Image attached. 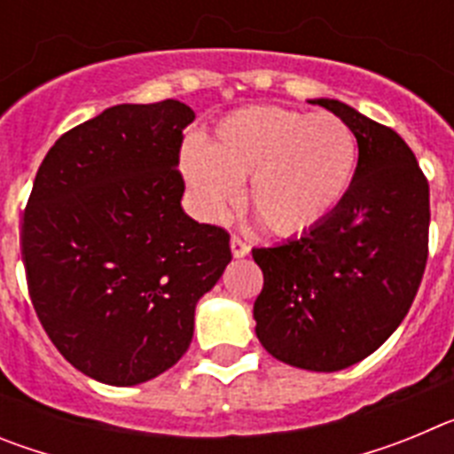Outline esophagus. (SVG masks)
Returning <instances> with one entry per match:
<instances>
[{"label": "esophagus", "mask_w": 454, "mask_h": 454, "mask_svg": "<svg viewBox=\"0 0 454 454\" xmlns=\"http://www.w3.org/2000/svg\"><path fill=\"white\" fill-rule=\"evenodd\" d=\"M231 254L236 256V259H243V256L250 254V246H247L246 240L239 239V236H231Z\"/></svg>", "instance_id": "34e87169"}]
</instances>
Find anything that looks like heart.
Returning a JSON list of instances; mask_svg holds the SVG:
<instances>
[{
  "label": "heart",
  "mask_w": 454,
  "mask_h": 454,
  "mask_svg": "<svg viewBox=\"0 0 454 454\" xmlns=\"http://www.w3.org/2000/svg\"><path fill=\"white\" fill-rule=\"evenodd\" d=\"M359 145L336 115L282 106L240 108L215 124L207 145L191 140L182 172L195 207L223 220L250 182L252 214L277 236H300L334 214L355 182Z\"/></svg>",
  "instance_id": "1"
}]
</instances>
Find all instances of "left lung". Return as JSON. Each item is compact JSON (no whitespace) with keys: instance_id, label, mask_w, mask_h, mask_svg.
Here are the masks:
<instances>
[{"instance_id":"left-lung-1","label":"left lung","mask_w":454,"mask_h":454,"mask_svg":"<svg viewBox=\"0 0 454 454\" xmlns=\"http://www.w3.org/2000/svg\"><path fill=\"white\" fill-rule=\"evenodd\" d=\"M355 131V182L334 214L254 247L263 288L256 336L275 359L316 372L362 362L398 330L427 263L430 186L398 134L339 99H311Z\"/></svg>"}]
</instances>
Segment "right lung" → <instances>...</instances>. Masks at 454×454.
Listing matches in <instances>:
<instances>
[{
  "label": "right lung",
  "instance_id": "obj_1",
  "mask_svg": "<svg viewBox=\"0 0 454 454\" xmlns=\"http://www.w3.org/2000/svg\"><path fill=\"white\" fill-rule=\"evenodd\" d=\"M177 99L118 104L56 140L24 208L35 314L83 375L134 387L188 350L195 304L231 262L230 234L184 214Z\"/></svg>",
  "mask_w": 454,
  "mask_h": 454
}]
</instances>
